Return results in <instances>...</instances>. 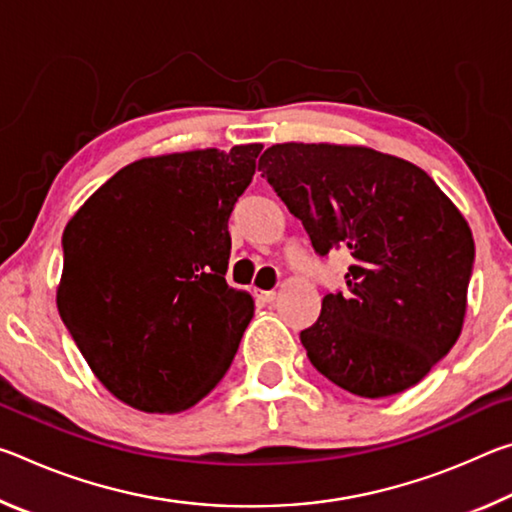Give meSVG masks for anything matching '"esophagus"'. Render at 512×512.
<instances>
[{
	"instance_id": "obj_1",
	"label": "esophagus",
	"mask_w": 512,
	"mask_h": 512,
	"mask_svg": "<svg viewBox=\"0 0 512 512\" xmlns=\"http://www.w3.org/2000/svg\"><path fill=\"white\" fill-rule=\"evenodd\" d=\"M255 296L262 302H266V305H271V302H275L277 293L275 291H255Z\"/></svg>"
}]
</instances>
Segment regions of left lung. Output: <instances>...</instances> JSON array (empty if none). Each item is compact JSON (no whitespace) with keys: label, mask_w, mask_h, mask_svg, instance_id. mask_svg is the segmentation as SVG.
Returning a JSON list of instances; mask_svg holds the SVG:
<instances>
[{"label":"left lung","mask_w":512,"mask_h":512,"mask_svg":"<svg viewBox=\"0 0 512 512\" xmlns=\"http://www.w3.org/2000/svg\"><path fill=\"white\" fill-rule=\"evenodd\" d=\"M259 171L316 253L352 257L300 341L320 375L359 397L418 384L461 336L474 266L470 225L420 167L339 144H275Z\"/></svg>","instance_id":"1"}]
</instances>
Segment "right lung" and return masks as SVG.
I'll return each mask as SVG.
<instances>
[{
  "label": "right lung",
  "mask_w": 512,
  "mask_h": 512,
  "mask_svg": "<svg viewBox=\"0 0 512 512\" xmlns=\"http://www.w3.org/2000/svg\"><path fill=\"white\" fill-rule=\"evenodd\" d=\"M262 144L144 158L63 232L58 311L94 375L146 413L185 411L219 384L253 318L228 287V219Z\"/></svg>",
  "instance_id": "1"
}]
</instances>
